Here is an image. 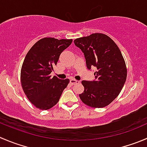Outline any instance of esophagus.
<instances>
[{"mask_svg":"<svg viewBox=\"0 0 147 147\" xmlns=\"http://www.w3.org/2000/svg\"><path fill=\"white\" fill-rule=\"evenodd\" d=\"M69 82H70V84H72V85H75V84H77V83H79L80 81L76 80H75V79H71L70 81H69Z\"/></svg>","mask_w":147,"mask_h":147,"instance_id":"esophagus-1","label":"esophagus"}]
</instances>
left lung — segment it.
<instances>
[{
	"instance_id": "1",
	"label": "left lung",
	"mask_w": 147,
	"mask_h": 147,
	"mask_svg": "<svg viewBox=\"0 0 147 147\" xmlns=\"http://www.w3.org/2000/svg\"><path fill=\"white\" fill-rule=\"evenodd\" d=\"M85 55L87 67L97 68L95 81L82 80L84 91L79 96L92 108H103L113 102L123 88L127 68L119 47L108 36L95 33L74 40Z\"/></svg>"
}]
</instances>
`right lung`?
Returning <instances> with one entry per match:
<instances>
[{"mask_svg": "<svg viewBox=\"0 0 147 147\" xmlns=\"http://www.w3.org/2000/svg\"><path fill=\"white\" fill-rule=\"evenodd\" d=\"M72 39L45 37L36 42L23 62L21 83L30 102L40 110H48L56 105L69 80H60L51 72L59 55L72 44Z\"/></svg>", "mask_w": 147, "mask_h": 147, "instance_id": "add662e5", "label": "right lung"}]
</instances>
